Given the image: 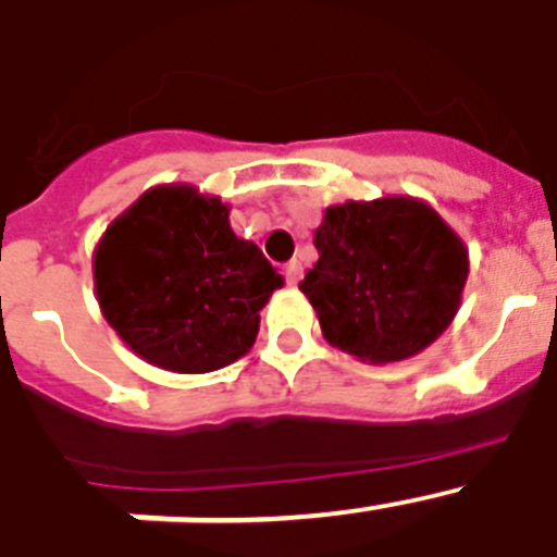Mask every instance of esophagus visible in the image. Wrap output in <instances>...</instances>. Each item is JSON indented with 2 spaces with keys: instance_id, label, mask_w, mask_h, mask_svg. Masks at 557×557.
Wrapping results in <instances>:
<instances>
[{
  "instance_id": "1",
  "label": "esophagus",
  "mask_w": 557,
  "mask_h": 557,
  "mask_svg": "<svg viewBox=\"0 0 557 557\" xmlns=\"http://www.w3.org/2000/svg\"><path fill=\"white\" fill-rule=\"evenodd\" d=\"M284 275H287V282L289 284H298L301 282V275H304V268L298 259H293V262H287V268H284Z\"/></svg>"
}]
</instances>
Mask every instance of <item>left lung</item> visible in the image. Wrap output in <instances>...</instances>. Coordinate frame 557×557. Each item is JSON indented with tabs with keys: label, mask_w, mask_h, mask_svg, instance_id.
Listing matches in <instances>:
<instances>
[{
	"label": "left lung",
	"mask_w": 557,
	"mask_h": 557,
	"mask_svg": "<svg viewBox=\"0 0 557 557\" xmlns=\"http://www.w3.org/2000/svg\"><path fill=\"white\" fill-rule=\"evenodd\" d=\"M318 264L298 284L326 343L387 366L424 351L455 321L469 248L410 195L346 200L314 231Z\"/></svg>",
	"instance_id": "obj_1"
}]
</instances>
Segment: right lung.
Returning <instances> with one entry per match:
<instances>
[{
    "mask_svg": "<svg viewBox=\"0 0 557 557\" xmlns=\"http://www.w3.org/2000/svg\"><path fill=\"white\" fill-rule=\"evenodd\" d=\"M198 186H152L95 248L102 318L145 362L209 373L250 351L259 312L284 278Z\"/></svg>",
    "mask_w": 557,
    "mask_h": 557,
    "instance_id": "add662e5",
    "label": "right lung"
}]
</instances>
